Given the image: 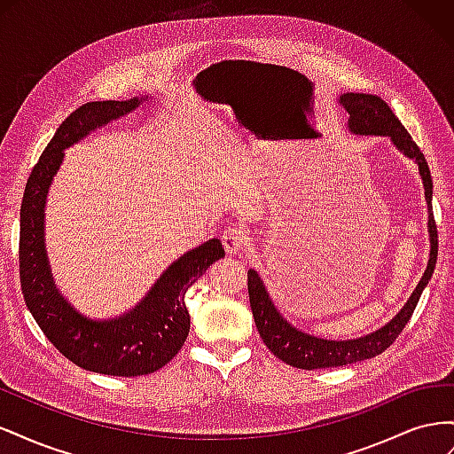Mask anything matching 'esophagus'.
I'll use <instances>...</instances> for the list:
<instances>
[{
  "instance_id": "esophagus-1",
  "label": "esophagus",
  "mask_w": 454,
  "mask_h": 454,
  "mask_svg": "<svg viewBox=\"0 0 454 454\" xmlns=\"http://www.w3.org/2000/svg\"><path fill=\"white\" fill-rule=\"evenodd\" d=\"M246 246H248V239H246V235L240 229L229 227L223 232V248L229 255H239L240 252L246 250Z\"/></svg>"
}]
</instances>
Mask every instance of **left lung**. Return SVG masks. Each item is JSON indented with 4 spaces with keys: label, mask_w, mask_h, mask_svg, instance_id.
Segmentation results:
<instances>
[{
    "label": "left lung",
    "mask_w": 454,
    "mask_h": 454,
    "mask_svg": "<svg viewBox=\"0 0 454 454\" xmlns=\"http://www.w3.org/2000/svg\"><path fill=\"white\" fill-rule=\"evenodd\" d=\"M340 106L348 112V129L354 134L360 136H388L392 144L402 151L409 159H413L419 164V172L424 184V195L428 202V235H430V259L426 267L422 278L417 286L413 295L409 297L403 309L397 312L394 318L382 325L377 332L365 337L350 339V340H327L314 337L309 333L299 332L287 322L278 312L270 301L265 284L259 274L250 269L248 270V294H250V307L255 320V327L259 337L263 339L267 348L286 362L287 365L297 369H324V367H339L356 362H364L375 356L382 354L392 342L403 332L405 324L413 316V310L419 303V299L424 292L426 284L432 278L435 261H437V227L432 214V176L428 162H426L422 151L411 138V134L394 115L388 104L380 96L364 94V92H347L340 94Z\"/></svg>",
    "instance_id": "1"
}]
</instances>
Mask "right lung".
I'll return each mask as SVG.
<instances>
[{"label":"right lung","instance_id":"obj_1","mask_svg":"<svg viewBox=\"0 0 454 454\" xmlns=\"http://www.w3.org/2000/svg\"><path fill=\"white\" fill-rule=\"evenodd\" d=\"M142 100L145 98L87 102L77 107L41 153L20 206L19 263L26 307L67 360L114 377L155 373L182 350L191 327L185 294L214 261L225 255L217 239L200 244L174 261L132 310L109 320H90L79 314L54 286L45 250V200L64 160V149L90 130L134 112Z\"/></svg>","mask_w":454,"mask_h":454}]
</instances>
